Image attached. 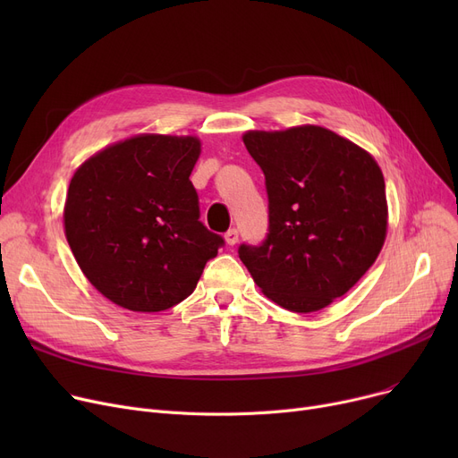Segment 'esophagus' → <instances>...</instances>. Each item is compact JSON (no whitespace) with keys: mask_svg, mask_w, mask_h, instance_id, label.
Returning a JSON list of instances; mask_svg holds the SVG:
<instances>
[{"mask_svg":"<svg viewBox=\"0 0 458 458\" xmlns=\"http://www.w3.org/2000/svg\"><path fill=\"white\" fill-rule=\"evenodd\" d=\"M237 237H239L237 228H230V230L225 233V239H226L228 245H235V243H237Z\"/></svg>","mask_w":458,"mask_h":458,"instance_id":"obj_1","label":"esophagus"}]
</instances>
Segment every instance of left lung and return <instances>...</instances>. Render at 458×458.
<instances>
[{"mask_svg":"<svg viewBox=\"0 0 458 458\" xmlns=\"http://www.w3.org/2000/svg\"><path fill=\"white\" fill-rule=\"evenodd\" d=\"M266 176L269 228L237 252L278 306L308 314L345 295L373 266L386 237V185L377 161L319 126L249 131Z\"/></svg>","mask_w":458,"mask_h":458,"instance_id":"left-lung-1","label":"left lung"}]
</instances>
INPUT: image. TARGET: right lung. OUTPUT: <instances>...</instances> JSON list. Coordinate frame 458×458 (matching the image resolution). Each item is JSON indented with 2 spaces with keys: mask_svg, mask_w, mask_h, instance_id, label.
<instances>
[{
  "mask_svg": "<svg viewBox=\"0 0 458 458\" xmlns=\"http://www.w3.org/2000/svg\"><path fill=\"white\" fill-rule=\"evenodd\" d=\"M195 137L139 135L87 159L64 204L68 245L114 304L161 311L195 292L225 239L200 221Z\"/></svg>",
  "mask_w": 458,
  "mask_h": 458,
  "instance_id": "add662e5",
  "label": "right lung"
}]
</instances>
